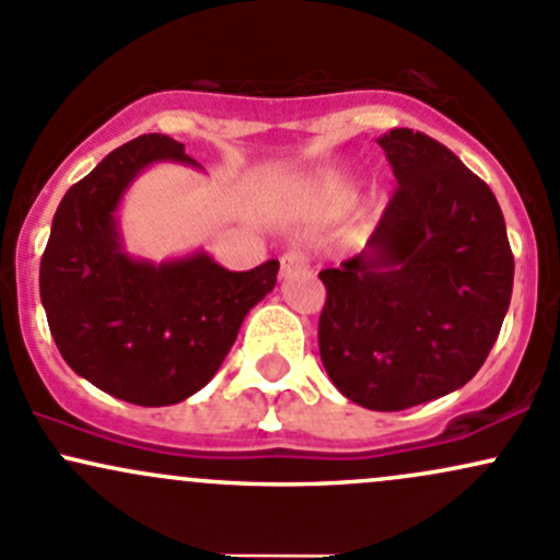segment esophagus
Listing matches in <instances>:
<instances>
[{
    "label": "esophagus",
    "mask_w": 560,
    "mask_h": 560,
    "mask_svg": "<svg viewBox=\"0 0 560 560\" xmlns=\"http://www.w3.org/2000/svg\"><path fill=\"white\" fill-rule=\"evenodd\" d=\"M303 270H308V257H305L303 252H287V255L281 257V276H284V279H290L294 273H303Z\"/></svg>",
    "instance_id": "obj_1"
}]
</instances>
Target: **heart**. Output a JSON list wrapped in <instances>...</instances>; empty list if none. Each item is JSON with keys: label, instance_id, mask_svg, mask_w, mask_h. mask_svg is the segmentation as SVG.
Listing matches in <instances>:
<instances>
[{"label": "heart", "instance_id": "obj_1", "mask_svg": "<svg viewBox=\"0 0 560 560\" xmlns=\"http://www.w3.org/2000/svg\"><path fill=\"white\" fill-rule=\"evenodd\" d=\"M348 201H350V190L342 186V183L322 180L308 190L305 207L316 214H331V212H340Z\"/></svg>", "mask_w": 560, "mask_h": 560}]
</instances>
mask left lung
Returning <instances> with one entry per match:
<instances>
[{
	"label": "left lung",
	"mask_w": 560,
	"mask_h": 560,
	"mask_svg": "<svg viewBox=\"0 0 560 560\" xmlns=\"http://www.w3.org/2000/svg\"><path fill=\"white\" fill-rule=\"evenodd\" d=\"M398 188L366 247L318 279V350L342 396L398 411L463 388L513 294L505 218L487 183L428 135L377 140Z\"/></svg>",
	"instance_id": "8db88e82"
}]
</instances>
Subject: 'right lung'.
<instances>
[{
    "mask_svg": "<svg viewBox=\"0 0 560 560\" xmlns=\"http://www.w3.org/2000/svg\"><path fill=\"white\" fill-rule=\"evenodd\" d=\"M156 162L199 167L167 135H140L66 190L42 255L39 294L66 364L108 396L170 407L205 388L279 260L229 270L207 252L151 262L121 244L116 210Z\"/></svg>",
    "mask_w": 560,
    "mask_h": 560,
    "instance_id": "1",
    "label": "right lung"
}]
</instances>
